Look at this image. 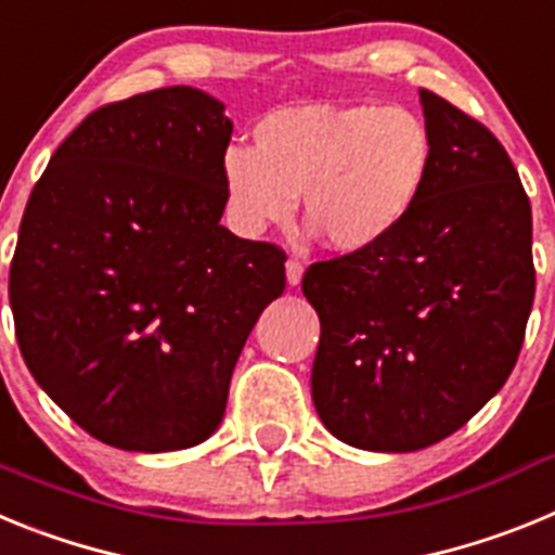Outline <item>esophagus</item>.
<instances>
[{
  "instance_id": "1",
  "label": "esophagus",
  "mask_w": 555,
  "mask_h": 555,
  "mask_svg": "<svg viewBox=\"0 0 555 555\" xmlns=\"http://www.w3.org/2000/svg\"><path fill=\"white\" fill-rule=\"evenodd\" d=\"M302 272H306L302 261H297V258H288V261H286V281H288V286H297V283L302 281Z\"/></svg>"
}]
</instances>
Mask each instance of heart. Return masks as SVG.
Instances as JSON below:
<instances>
[{"label": "heart", "instance_id": "1", "mask_svg": "<svg viewBox=\"0 0 555 555\" xmlns=\"http://www.w3.org/2000/svg\"><path fill=\"white\" fill-rule=\"evenodd\" d=\"M436 141L423 113L405 105H311L267 113L253 150L222 158L224 199L244 233L302 217L341 255L389 242L428 189Z\"/></svg>", "mask_w": 555, "mask_h": 555}]
</instances>
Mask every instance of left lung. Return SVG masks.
Returning a JSON list of instances; mask_svg holds the SVG:
<instances>
[{
  "mask_svg": "<svg viewBox=\"0 0 555 555\" xmlns=\"http://www.w3.org/2000/svg\"><path fill=\"white\" fill-rule=\"evenodd\" d=\"M436 141L428 189L389 242L317 261V414L377 453L442 442L503 389L533 306L531 203L489 127L420 88Z\"/></svg>",
  "mask_w": 555,
  "mask_h": 555,
  "instance_id": "8db88e82",
  "label": "left lung"
}]
</instances>
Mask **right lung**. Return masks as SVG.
<instances>
[{
    "instance_id": "obj_1",
    "label": "right lung",
    "mask_w": 555,
    "mask_h": 555,
    "mask_svg": "<svg viewBox=\"0 0 555 555\" xmlns=\"http://www.w3.org/2000/svg\"><path fill=\"white\" fill-rule=\"evenodd\" d=\"M233 121L189 86L96 107L24 208L10 261L18 350L100 442L166 453L205 442L286 253L219 224Z\"/></svg>"
}]
</instances>
